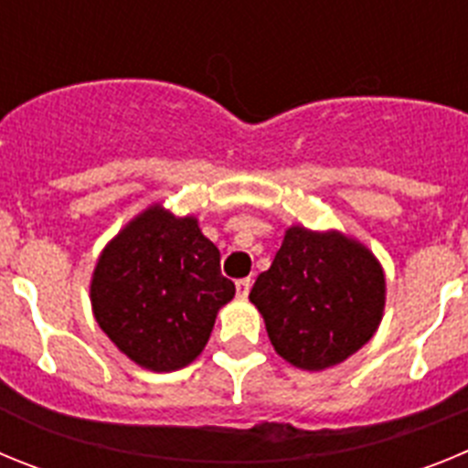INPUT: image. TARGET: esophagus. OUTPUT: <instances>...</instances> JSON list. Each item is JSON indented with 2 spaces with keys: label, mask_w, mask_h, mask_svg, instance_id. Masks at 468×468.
I'll return each instance as SVG.
<instances>
[{
  "label": "esophagus",
  "mask_w": 468,
  "mask_h": 468,
  "mask_svg": "<svg viewBox=\"0 0 468 468\" xmlns=\"http://www.w3.org/2000/svg\"><path fill=\"white\" fill-rule=\"evenodd\" d=\"M250 285H253V281H250V279L237 281V292H239V297H248V292H250Z\"/></svg>",
  "instance_id": "obj_1"
}]
</instances>
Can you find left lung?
I'll use <instances>...</instances> for the list:
<instances>
[{"label": "left lung", "mask_w": 468, "mask_h": 468, "mask_svg": "<svg viewBox=\"0 0 468 468\" xmlns=\"http://www.w3.org/2000/svg\"><path fill=\"white\" fill-rule=\"evenodd\" d=\"M384 292L382 267L363 243L297 225L258 276L250 302L281 358L302 370H325L373 337Z\"/></svg>", "instance_id": "left-lung-1"}]
</instances>
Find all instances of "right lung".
Wrapping results in <instances>:
<instances>
[{
    "instance_id": "obj_1",
    "label": "right lung",
    "mask_w": 468,
    "mask_h": 468,
    "mask_svg": "<svg viewBox=\"0 0 468 468\" xmlns=\"http://www.w3.org/2000/svg\"><path fill=\"white\" fill-rule=\"evenodd\" d=\"M234 292L220 271V250L197 218H176L159 204L107 243L90 281L102 333L154 373L189 366L204 351L215 316Z\"/></svg>"
}]
</instances>
